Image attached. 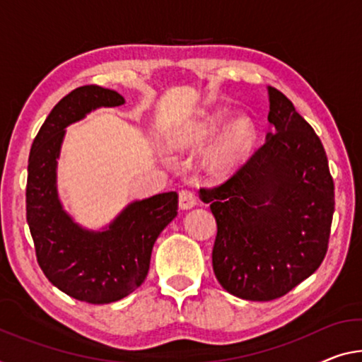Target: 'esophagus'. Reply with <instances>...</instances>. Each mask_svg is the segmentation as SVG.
Here are the masks:
<instances>
[{"instance_id":"34e87169","label":"esophagus","mask_w":362,"mask_h":362,"mask_svg":"<svg viewBox=\"0 0 362 362\" xmlns=\"http://www.w3.org/2000/svg\"><path fill=\"white\" fill-rule=\"evenodd\" d=\"M197 204L196 194L191 189H181L180 192V207L181 209H192Z\"/></svg>"}]
</instances>
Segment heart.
<instances>
[{"mask_svg": "<svg viewBox=\"0 0 362 362\" xmlns=\"http://www.w3.org/2000/svg\"><path fill=\"white\" fill-rule=\"evenodd\" d=\"M228 118L230 111L220 110L216 113L210 115L204 121H200L196 126L189 127L185 132L175 139L177 147H191L200 146L212 139L216 132L221 129ZM255 144V129L251 119L246 116H239L228 124L226 129L221 132V136L216 139V142L209 150L205 163L207 168L215 176H228L241 166L247 158L251 157Z\"/></svg>", "mask_w": 362, "mask_h": 362, "instance_id": "b5f03b06", "label": "heart"}]
</instances>
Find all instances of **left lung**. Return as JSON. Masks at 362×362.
Segmentation results:
<instances>
[{
    "instance_id": "8db88e82",
    "label": "left lung",
    "mask_w": 362,
    "mask_h": 362,
    "mask_svg": "<svg viewBox=\"0 0 362 362\" xmlns=\"http://www.w3.org/2000/svg\"><path fill=\"white\" fill-rule=\"evenodd\" d=\"M269 100L264 146L223 185L200 189L216 220V280L249 301L285 296L319 269L335 210L319 136L275 87Z\"/></svg>"
}]
</instances>
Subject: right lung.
Listing matches in <instances>:
<instances>
[{"label": "right lung", "instance_id": "obj_1", "mask_svg": "<svg viewBox=\"0 0 362 362\" xmlns=\"http://www.w3.org/2000/svg\"><path fill=\"white\" fill-rule=\"evenodd\" d=\"M123 103L110 88H74L47 116L29 155L25 209L37 262L58 290L90 304L119 301L142 285L155 241L177 215V194L163 192L136 200L103 231H90L59 202L57 160L66 126L95 108Z\"/></svg>", "mask_w": 362, "mask_h": 362}]
</instances>
